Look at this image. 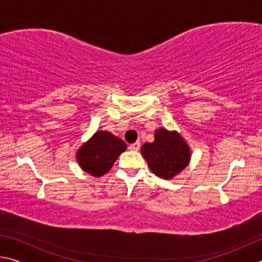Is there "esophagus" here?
<instances>
[{"instance_id": "1", "label": "esophagus", "mask_w": 262, "mask_h": 262, "mask_svg": "<svg viewBox=\"0 0 262 262\" xmlns=\"http://www.w3.org/2000/svg\"><path fill=\"white\" fill-rule=\"evenodd\" d=\"M140 147H141L140 142H135V143H133V144L129 145V149L133 150V151H137V150L140 149Z\"/></svg>"}]
</instances>
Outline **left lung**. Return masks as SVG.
<instances>
[{
	"label": "left lung",
	"instance_id": "8db88e82",
	"mask_svg": "<svg viewBox=\"0 0 262 262\" xmlns=\"http://www.w3.org/2000/svg\"><path fill=\"white\" fill-rule=\"evenodd\" d=\"M141 154L152 173L162 179H171L180 173L190 159L188 144L179 133L165 128L155 132V141L142 145Z\"/></svg>",
	"mask_w": 262,
	"mask_h": 262
}]
</instances>
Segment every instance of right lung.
I'll return each mask as SVG.
<instances>
[{
  "label": "right lung",
  "instance_id": "1",
  "mask_svg": "<svg viewBox=\"0 0 262 262\" xmlns=\"http://www.w3.org/2000/svg\"><path fill=\"white\" fill-rule=\"evenodd\" d=\"M126 148L127 145L121 139L110 132L99 130L78 149L77 162L89 174L100 177L107 173Z\"/></svg>",
  "mask_w": 262,
  "mask_h": 262
}]
</instances>
